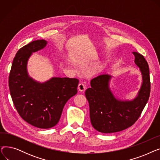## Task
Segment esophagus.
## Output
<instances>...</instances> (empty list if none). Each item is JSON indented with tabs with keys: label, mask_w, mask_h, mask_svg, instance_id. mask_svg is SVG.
I'll return each mask as SVG.
<instances>
[{
	"label": "esophagus",
	"mask_w": 160,
	"mask_h": 160,
	"mask_svg": "<svg viewBox=\"0 0 160 160\" xmlns=\"http://www.w3.org/2000/svg\"><path fill=\"white\" fill-rule=\"evenodd\" d=\"M78 91L82 92L83 91H85L86 86H84V84H83V83H79L78 86Z\"/></svg>",
	"instance_id": "34e87169"
}]
</instances>
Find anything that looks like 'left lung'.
Returning <instances> with one entry per match:
<instances>
[{
	"label": "left lung",
	"mask_w": 160,
	"mask_h": 160,
	"mask_svg": "<svg viewBox=\"0 0 160 160\" xmlns=\"http://www.w3.org/2000/svg\"><path fill=\"white\" fill-rule=\"evenodd\" d=\"M133 54L142 78L141 88L133 99L121 100L116 97L110 86L112 77L108 74L92 79L91 88L86 91L91 123L99 132L113 133L130 127L147 103L150 92L148 65L143 56L137 52Z\"/></svg>",
	"instance_id": "8db88e82"
}]
</instances>
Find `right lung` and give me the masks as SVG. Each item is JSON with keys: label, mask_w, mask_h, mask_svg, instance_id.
<instances>
[{"label": "right lung", "mask_w": 160, "mask_h": 160, "mask_svg": "<svg viewBox=\"0 0 160 160\" xmlns=\"http://www.w3.org/2000/svg\"><path fill=\"white\" fill-rule=\"evenodd\" d=\"M47 41H33L20 48L12 63L9 88L13 104L22 119L39 128H50L59 122L63 107L77 93V78L52 77L39 82L30 77L27 64L33 52L44 48Z\"/></svg>", "instance_id": "1"}]
</instances>
